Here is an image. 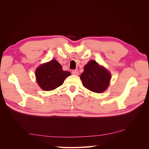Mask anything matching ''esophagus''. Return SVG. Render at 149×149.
<instances>
[{
	"label": "esophagus",
	"mask_w": 149,
	"mask_h": 149,
	"mask_svg": "<svg viewBox=\"0 0 149 149\" xmlns=\"http://www.w3.org/2000/svg\"><path fill=\"white\" fill-rule=\"evenodd\" d=\"M72 74L75 75H79V71L77 70H74L72 71Z\"/></svg>",
	"instance_id": "34e87169"
}]
</instances>
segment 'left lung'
Segmentation results:
<instances>
[{
	"mask_svg": "<svg viewBox=\"0 0 149 149\" xmlns=\"http://www.w3.org/2000/svg\"><path fill=\"white\" fill-rule=\"evenodd\" d=\"M111 77L106 69L94 60H91L85 65L80 78L87 89L95 93H102L108 87Z\"/></svg>",
	"mask_w": 149,
	"mask_h": 149,
	"instance_id": "1",
	"label": "left lung"
}]
</instances>
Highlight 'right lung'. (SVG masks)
Segmentation results:
<instances>
[{"label": "right lung", "instance_id": "obj_1", "mask_svg": "<svg viewBox=\"0 0 149 149\" xmlns=\"http://www.w3.org/2000/svg\"><path fill=\"white\" fill-rule=\"evenodd\" d=\"M37 83L45 91H50L63 84L70 73L63 70L61 65L55 59L40 65L35 72Z\"/></svg>", "mask_w": 149, "mask_h": 149}]
</instances>
